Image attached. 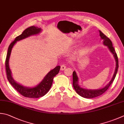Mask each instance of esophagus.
Segmentation results:
<instances>
[{"mask_svg":"<svg viewBox=\"0 0 124 124\" xmlns=\"http://www.w3.org/2000/svg\"><path fill=\"white\" fill-rule=\"evenodd\" d=\"M66 65H62V66H61V68H60V70H61L62 71H63V70H65V69H66Z\"/></svg>","mask_w":124,"mask_h":124,"instance_id":"34e87169","label":"esophagus"}]
</instances>
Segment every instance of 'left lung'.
Here are the masks:
<instances>
[{
	"label": "left lung",
	"instance_id": "obj_1",
	"mask_svg": "<svg viewBox=\"0 0 124 124\" xmlns=\"http://www.w3.org/2000/svg\"><path fill=\"white\" fill-rule=\"evenodd\" d=\"M99 34L100 36V38L102 40V43H103L104 45L106 46L108 48L109 51L111 52L112 54H113V57L115 59L116 61V69L115 71L113 74V76L112 78L111 79V81L107 84V85L105 86V87L99 88V89H87V88H84L81 87V86L79 85V78L77 76L76 71H74L73 72V86L74 88V90L76 91V92L78 94L80 95L81 97L83 98H93L97 97L99 96V95H101L102 94L105 92V91L108 89V87L110 86L111 84L112 83L113 80L115 79V77L116 76V74L117 73L118 69V59L116 53L115 52L114 48L113 47L112 43L111 41L108 37H107L103 33H102L101 31L99 30Z\"/></svg>",
	"mask_w": 124,
	"mask_h": 124
}]
</instances>
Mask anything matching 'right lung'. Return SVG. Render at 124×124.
I'll list each match as a JSON object with an SVG mask.
<instances>
[{"instance_id": "obj_1", "label": "right lung", "mask_w": 124, "mask_h": 124, "mask_svg": "<svg viewBox=\"0 0 124 124\" xmlns=\"http://www.w3.org/2000/svg\"><path fill=\"white\" fill-rule=\"evenodd\" d=\"M41 31L42 29L41 28L36 27L34 26L28 27L27 29L25 30L20 36L16 37L15 40L9 46L5 61L7 78L9 82L20 94L25 97L31 98L41 97L48 92L52 85L53 78L59 73L60 66H57L54 69L51 70L45 76L40 83L33 87H30L21 85L14 80L12 75V72L9 66V60L11 54L12 49L17 41L22 40L30 36L39 34Z\"/></svg>"}]
</instances>
